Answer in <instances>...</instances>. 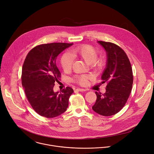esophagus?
<instances>
[{"mask_svg": "<svg viewBox=\"0 0 154 154\" xmlns=\"http://www.w3.org/2000/svg\"><path fill=\"white\" fill-rule=\"evenodd\" d=\"M76 91H79V92H84V91H86V90H85V89H81V88H78V89H76Z\"/></svg>", "mask_w": 154, "mask_h": 154, "instance_id": "esophagus-1", "label": "esophagus"}]
</instances>
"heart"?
<instances>
[{"mask_svg": "<svg viewBox=\"0 0 154 154\" xmlns=\"http://www.w3.org/2000/svg\"><path fill=\"white\" fill-rule=\"evenodd\" d=\"M73 57L79 58L90 64L93 69L100 70L105 63L103 58H97L98 51L90 45H81L73 48L71 52ZM73 59L68 53H64L60 58V65L64 72H70L72 69ZM89 76L86 75H76L72 78V81L81 86L87 84Z\"/></svg>", "mask_w": 154, "mask_h": 154, "instance_id": "b5f03b06", "label": "heart"}]
</instances>
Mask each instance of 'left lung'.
<instances>
[{
    "instance_id": "obj_1",
    "label": "left lung",
    "mask_w": 154,
    "mask_h": 154,
    "mask_svg": "<svg viewBox=\"0 0 154 154\" xmlns=\"http://www.w3.org/2000/svg\"><path fill=\"white\" fill-rule=\"evenodd\" d=\"M107 53V65L102 75L101 83L106 82V92H95L97 100L92 109L104 116H111L120 111L128 99L133 82L132 68L125 51L118 45L98 42Z\"/></svg>"
}]
</instances>
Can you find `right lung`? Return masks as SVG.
Returning <instances> with one entry per match:
<instances>
[{"label":"right lung","instance_id":"1","mask_svg":"<svg viewBox=\"0 0 154 154\" xmlns=\"http://www.w3.org/2000/svg\"><path fill=\"white\" fill-rule=\"evenodd\" d=\"M73 43H51L32 48L27 54L22 68L21 81L30 105L37 114L53 118L63 113L73 90L66 87L60 94L54 92L55 82L61 74L56 60L57 56Z\"/></svg>","mask_w":154,"mask_h":154}]
</instances>
